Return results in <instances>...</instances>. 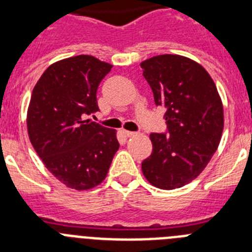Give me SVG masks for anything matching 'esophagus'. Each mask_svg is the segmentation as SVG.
<instances>
[{
    "instance_id": "obj_1",
    "label": "esophagus",
    "mask_w": 252,
    "mask_h": 252,
    "mask_svg": "<svg viewBox=\"0 0 252 252\" xmlns=\"http://www.w3.org/2000/svg\"><path fill=\"white\" fill-rule=\"evenodd\" d=\"M124 135L126 137H132V136H135V135H136V132H133V131H126V130H124Z\"/></svg>"
}]
</instances>
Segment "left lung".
Returning a JSON list of instances; mask_svg holds the SVG:
<instances>
[{
  "label": "left lung",
  "instance_id": "left-lung-1",
  "mask_svg": "<svg viewBox=\"0 0 252 252\" xmlns=\"http://www.w3.org/2000/svg\"><path fill=\"white\" fill-rule=\"evenodd\" d=\"M140 65L166 121V132L150 135L153 153L142 173L157 188H180L201 174L220 145L222 101L211 75L189 58L158 55Z\"/></svg>",
  "mask_w": 252,
  "mask_h": 252
}]
</instances>
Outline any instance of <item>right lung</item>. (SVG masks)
Returning <instances> with one entry per match:
<instances>
[{
  "label": "right lung",
  "mask_w": 252,
  "mask_h": 252,
  "mask_svg": "<svg viewBox=\"0 0 252 252\" xmlns=\"http://www.w3.org/2000/svg\"><path fill=\"white\" fill-rule=\"evenodd\" d=\"M111 68L92 55L59 60L43 73L31 94V144L51 174L77 190L101 184L120 148L115 130L84 120L99 110L97 88Z\"/></svg>",
  "instance_id": "obj_1"
}]
</instances>
